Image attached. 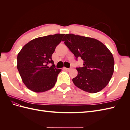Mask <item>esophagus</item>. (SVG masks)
I'll return each instance as SVG.
<instances>
[{"mask_svg": "<svg viewBox=\"0 0 130 130\" xmlns=\"http://www.w3.org/2000/svg\"><path fill=\"white\" fill-rule=\"evenodd\" d=\"M64 69L66 70H67V71H69V70L71 69L70 68H64Z\"/></svg>", "mask_w": 130, "mask_h": 130, "instance_id": "34e87169", "label": "esophagus"}]
</instances>
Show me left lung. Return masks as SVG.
<instances>
[{"mask_svg":"<svg viewBox=\"0 0 130 130\" xmlns=\"http://www.w3.org/2000/svg\"><path fill=\"white\" fill-rule=\"evenodd\" d=\"M77 60L84 61L82 67L76 68L73 78L77 87L88 93L99 92L107 85L112 76L115 61L112 54L103 43L96 39L66 34L63 40Z\"/></svg>","mask_w":130,"mask_h":130,"instance_id":"1","label":"left lung"}]
</instances>
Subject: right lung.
I'll list each match as a JSON object with an SVG mask.
<instances>
[{
  "label": "right lung",
  "instance_id": "add662e5",
  "mask_svg": "<svg viewBox=\"0 0 130 130\" xmlns=\"http://www.w3.org/2000/svg\"><path fill=\"white\" fill-rule=\"evenodd\" d=\"M64 34L36 38L23 47L17 56V69L23 83L36 93L52 89L61 69L55 68L52 55ZM50 64L52 66L49 67Z\"/></svg>",
  "mask_w": 130,
  "mask_h": 130
}]
</instances>
